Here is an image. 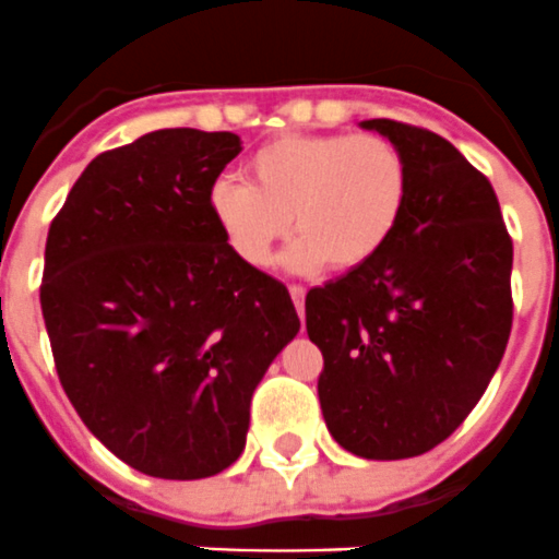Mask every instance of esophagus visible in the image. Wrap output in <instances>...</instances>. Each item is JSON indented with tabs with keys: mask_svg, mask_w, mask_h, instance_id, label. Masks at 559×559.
Here are the masks:
<instances>
[{
	"mask_svg": "<svg viewBox=\"0 0 559 559\" xmlns=\"http://www.w3.org/2000/svg\"><path fill=\"white\" fill-rule=\"evenodd\" d=\"M289 295L292 300H295V309H298V314L304 317V304H306V289L300 284H292L289 286Z\"/></svg>",
	"mask_w": 559,
	"mask_h": 559,
	"instance_id": "esophagus-1",
	"label": "esophagus"
}]
</instances>
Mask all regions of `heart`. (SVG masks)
<instances>
[{
	"label": "heart",
	"mask_w": 559,
	"mask_h": 559,
	"mask_svg": "<svg viewBox=\"0 0 559 559\" xmlns=\"http://www.w3.org/2000/svg\"><path fill=\"white\" fill-rule=\"evenodd\" d=\"M248 178L211 186V217L250 267H267L275 248L295 234L289 261L314 273L356 270L373 261L399 230L409 198V169L384 135L298 133L255 150Z\"/></svg>",
	"instance_id": "obj_1"
}]
</instances>
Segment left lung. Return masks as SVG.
I'll return each instance as SVG.
<instances>
[{"label": "left lung", "instance_id": "left-lung-1", "mask_svg": "<svg viewBox=\"0 0 559 559\" xmlns=\"http://www.w3.org/2000/svg\"><path fill=\"white\" fill-rule=\"evenodd\" d=\"M409 169L386 248L306 295L331 437L365 460L440 445L485 395L512 329V239L490 180L431 130L367 119Z\"/></svg>", "mask_w": 559, "mask_h": 559}]
</instances>
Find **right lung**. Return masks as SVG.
Returning <instances> with one entry per match:
<instances>
[{
	"mask_svg": "<svg viewBox=\"0 0 559 559\" xmlns=\"http://www.w3.org/2000/svg\"><path fill=\"white\" fill-rule=\"evenodd\" d=\"M239 153L236 133L155 130L97 155L49 225L41 311L60 384L105 449L155 479L239 460L253 390L300 331L286 286L211 217Z\"/></svg>",
	"mask_w": 559,
	"mask_h": 559,
	"instance_id": "obj_1",
	"label": "right lung"
}]
</instances>
